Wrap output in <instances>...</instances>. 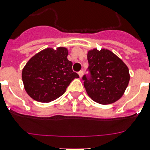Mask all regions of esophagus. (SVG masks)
<instances>
[{
  "label": "esophagus",
  "instance_id": "esophagus-1",
  "mask_svg": "<svg viewBox=\"0 0 150 150\" xmlns=\"http://www.w3.org/2000/svg\"><path fill=\"white\" fill-rule=\"evenodd\" d=\"M79 77L80 78H82V76H83V71H79Z\"/></svg>",
  "mask_w": 150,
  "mask_h": 150
}]
</instances>
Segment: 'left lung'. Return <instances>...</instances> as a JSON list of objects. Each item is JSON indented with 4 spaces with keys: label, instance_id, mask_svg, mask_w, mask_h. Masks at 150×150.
Instances as JSON below:
<instances>
[{
    "label": "left lung",
    "instance_id": "8db88e82",
    "mask_svg": "<svg viewBox=\"0 0 150 150\" xmlns=\"http://www.w3.org/2000/svg\"><path fill=\"white\" fill-rule=\"evenodd\" d=\"M90 77L83 75V85L92 100L101 105L119 100L130 80L127 65L110 50L97 49L87 54Z\"/></svg>",
    "mask_w": 150,
    "mask_h": 150
}]
</instances>
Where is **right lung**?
I'll return each instance as SVG.
<instances>
[{
	"label": "right lung",
	"mask_w": 150,
	"mask_h": 150,
	"mask_svg": "<svg viewBox=\"0 0 150 150\" xmlns=\"http://www.w3.org/2000/svg\"><path fill=\"white\" fill-rule=\"evenodd\" d=\"M68 50L47 48L31 57L23 69L22 79L28 95L40 102H50L61 97L79 75L72 71Z\"/></svg>",
	"instance_id": "right-lung-1"
}]
</instances>
